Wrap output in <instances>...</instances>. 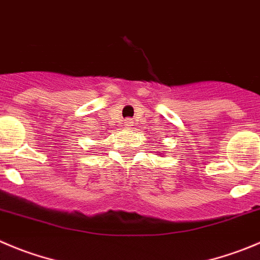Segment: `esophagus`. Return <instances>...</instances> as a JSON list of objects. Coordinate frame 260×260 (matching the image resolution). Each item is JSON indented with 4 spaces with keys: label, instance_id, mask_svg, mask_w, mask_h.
Instances as JSON below:
<instances>
[{
    "label": "esophagus",
    "instance_id": "obj_1",
    "mask_svg": "<svg viewBox=\"0 0 260 260\" xmlns=\"http://www.w3.org/2000/svg\"><path fill=\"white\" fill-rule=\"evenodd\" d=\"M123 126H125V127H132V126H133L132 118H126V120L123 121Z\"/></svg>",
    "mask_w": 260,
    "mask_h": 260
}]
</instances>
